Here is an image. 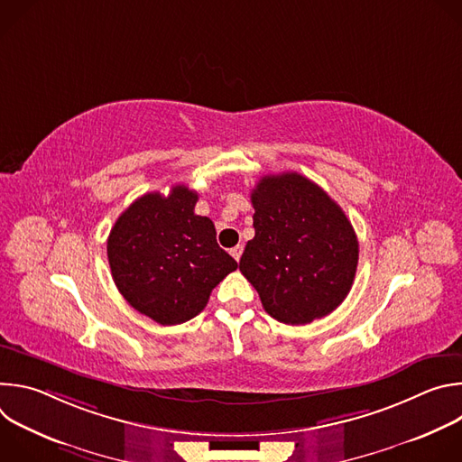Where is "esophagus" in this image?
I'll list each match as a JSON object with an SVG mask.
<instances>
[{
  "label": "esophagus",
  "mask_w": 462,
  "mask_h": 462,
  "mask_svg": "<svg viewBox=\"0 0 462 462\" xmlns=\"http://www.w3.org/2000/svg\"><path fill=\"white\" fill-rule=\"evenodd\" d=\"M230 254H232V257H234L236 261H239V259H241V254H243V245H236L234 248H230Z\"/></svg>",
  "instance_id": "34e87169"
}]
</instances>
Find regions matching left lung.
Masks as SVG:
<instances>
[{
  "label": "left lung",
  "instance_id": "8db88e82",
  "mask_svg": "<svg viewBox=\"0 0 462 462\" xmlns=\"http://www.w3.org/2000/svg\"><path fill=\"white\" fill-rule=\"evenodd\" d=\"M255 236L239 261L263 309L287 325L333 312L349 294L358 239L344 210L316 182L287 171L250 193Z\"/></svg>",
  "mask_w": 462,
  "mask_h": 462
}]
</instances>
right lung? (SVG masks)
<instances>
[{"instance_id": "add662e5", "label": "right lung", "mask_w": 462, "mask_h": 462, "mask_svg": "<svg viewBox=\"0 0 462 462\" xmlns=\"http://www.w3.org/2000/svg\"><path fill=\"white\" fill-rule=\"evenodd\" d=\"M197 191L175 184L146 193L116 219L107 237L113 282L125 301L161 325L199 314L214 287L237 269L216 239L212 219L195 216Z\"/></svg>"}]
</instances>
